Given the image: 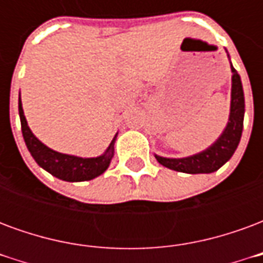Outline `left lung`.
Wrapping results in <instances>:
<instances>
[{
  "instance_id": "left-lung-1",
  "label": "left lung",
  "mask_w": 263,
  "mask_h": 263,
  "mask_svg": "<svg viewBox=\"0 0 263 263\" xmlns=\"http://www.w3.org/2000/svg\"><path fill=\"white\" fill-rule=\"evenodd\" d=\"M232 71V88H231V112L226 129L217 141L210 148L200 154H196L189 158L180 159H169L155 155L160 165L169 167L172 171L183 172V173H211L220 169L227 160L231 159L235 152L243 126V112H245V100L241 77L238 71L231 65Z\"/></svg>"
}]
</instances>
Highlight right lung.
I'll return each instance as SVG.
<instances>
[{
  "mask_svg": "<svg viewBox=\"0 0 263 263\" xmlns=\"http://www.w3.org/2000/svg\"><path fill=\"white\" fill-rule=\"evenodd\" d=\"M20 118L22 135L25 139L26 148L31 152L32 158L36 160V163L50 175L58 177L65 182H84L91 180L94 177L100 176L101 173L107 171L109 162L114 158V143L115 138L109 143L105 154L98 158H77L71 155L59 154L53 149L48 148L37 139L29 126L26 124V118L22 109V103L20 97Z\"/></svg>",
  "mask_w": 263,
  "mask_h": 263,
  "instance_id": "right-lung-1",
  "label": "right lung"
}]
</instances>
